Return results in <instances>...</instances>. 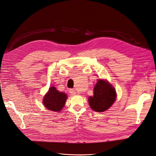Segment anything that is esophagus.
Segmentation results:
<instances>
[{"instance_id": "esophagus-1", "label": "esophagus", "mask_w": 156, "mask_h": 156, "mask_svg": "<svg viewBox=\"0 0 156 156\" xmlns=\"http://www.w3.org/2000/svg\"><path fill=\"white\" fill-rule=\"evenodd\" d=\"M69 93H70L71 94H72V95H75V94H76V91H75V90H73V89H70L69 91Z\"/></svg>"}]
</instances>
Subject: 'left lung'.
<instances>
[{
	"mask_svg": "<svg viewBox=\"0 0 156 156\" xmlns=\"http://www.w3.org/2000/svg\"><path fill=\"white\" fill-rule=\"evenodd\" d=\"M93 91V96L89 97L88 102L91 108L96 112L105 111L116 99L115 88L106 80H98Z\"/></svg>",
	"mask_w": 156,
	"mask_h": 156,
	"instance_id": "left-lung-1",
	"label": "left lung"
}]
</instances>
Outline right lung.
I'll list each match as a JSON object with an SVG mask.
<instances>
[{
    "label": "right lung",
    "mask_w": 156,
    "mask_h": 156,
    "mask_svg": "<svg viewBox=\"0 0 156 156\" xmlns=\"http://www.w3.org/2000/svg\"><path fill=\"white\" fill-rule=\"evenodd\" d=\"M67 95L58 91L54 87L49 88L43 99V103L45 108L53 111L60 112L65 105Z\"/></svg>",
    "instance_id": "add662e5"
}]
</instances>
